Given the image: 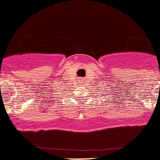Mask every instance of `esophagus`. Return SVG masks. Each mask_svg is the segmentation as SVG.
<instances>
[{
  "mask_svg": "<svg viewBox=\"0 0 160 160\" xmlns=\"http://www.w3.org/2000/svg\"><path fill=\"white\" fill-rule=\"evenodd\" d=\"M78 83H82V79L81 78L78 79Z\"/></svg>",
  "mask_w": 160,
  "mask_h": 160,
  "instance_id": "esophagus-1",
  "label": "esophagus"
}]
</instances>
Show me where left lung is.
<instances>
[{
	"instance_id": "1",
	"label": "left lung",
	"mask_w": 160,
	"mask_h": 160,
	"mask_svg": "<svg viewBox=\"0 0 160 160\" xmlns=\"http://www.w3.org/2000/svg\"><path fill=\"white\" fill-rule=\"evenodd\" d=\"M105 94H106V93H105Z\"/></svg>"
}]
</instances>
